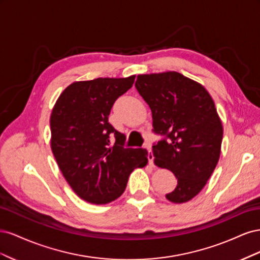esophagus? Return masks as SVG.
<instances>
[{"instance_id": "esophagus-1", "label": "esophagus", "mask_w": 260, "mask_h": 260, "mask_svg": "<svg viewBox=\"0 0 260 260\" xmlns=\"http://www.w3.org/2000/svg\"><path fill=\"white\" fill-rule=\"evenodd\" d=\"M147 149V158H148V162L151 166H154V156L152 153V149H151V145L149 144H145L144 146Z\"/></svg>"}]
</instances>
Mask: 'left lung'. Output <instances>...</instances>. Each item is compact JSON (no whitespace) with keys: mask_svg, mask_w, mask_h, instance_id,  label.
Wrapping results in <instances>:
<instances>
[{"mask_svg":"<svg viewBox=\"0 0 260 260\" xmlns=\"http://www.w3.org/2000/svg\"><path fill=\"white\" fill-rule=\"evenodd\" d=\"M136 88L153 116L156 166L174 172L168 201L192 200L205 186L219 160L223 136L215 103L203 85L176 72L140 75Z\"/></svg>","mask_w":260,"mask_h":260,"instance_id":"left-lung-1","label":"left lung"}]
</instances>
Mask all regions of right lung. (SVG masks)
I'll use <instances>...</instances> for the list:
<instances>
[{"instance_id": "1", "label": "right lung", "mask_w": 260, "mask_h": 260, "mask_svg": "<svg viewBox=\"0 0 260 260\" xmlns=\"http://www.w3.org/2000/svg\"><path fill=\"white\" fill-rule=\"evenodd\" d=\"M135 78L74 82L52 111V152L68 184L88 203L103 205L117 200L131 172L148 161L146 149L124 147V135L108 122L116 100Z\"/></svg>"}]
</instances>
